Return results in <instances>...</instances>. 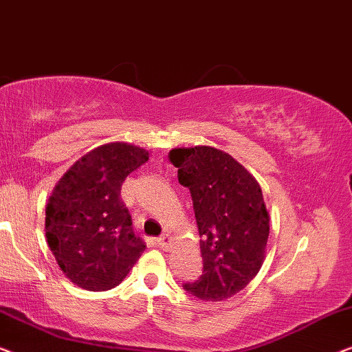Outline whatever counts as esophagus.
<instances>
[{"label":"esophagus","instance_id":"34e87169","mask_svg":"<svg viewBox=\"0 0 352 352\" xmlns=\"http://www.w3.org/2000/svg\"><path fill=\"white\" fill-rule=\"evenodd\" d=\"M170 242H172V237L169 236V234H164V236H161L160 239H156V244L161 247V249H164V250H167L170 247Z\"/></svg>","mask_w":352,"mask_h":352}]
</instances>
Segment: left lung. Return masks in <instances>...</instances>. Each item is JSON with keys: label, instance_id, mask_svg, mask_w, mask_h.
Segmentation results:
<instances>
[{"label": "left lung", "instance_id": "left-lung-1", "mask_svg": "<svg viewBox=\"0 0 352 352\" xmlns=\"http://www.w3.org/2000/svg\"><path fill=\"white\" fill-rule=\"evenodd\" d=\"M178 182L191 192L199 230L202 274L183 289L206 301L241 292L263 265L270 214L258 182L228 153L212 146L169 153Z\"/></svg>", "mask_w": 352, "mask_h": 352}]
</instances>
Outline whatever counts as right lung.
Masks as SVG:
<instances>
[{
  "mask_svg": "<svg viewBox=\"0 0 352 352\" xmlns=\"http://www.w3.org/2000/svg\"><path fill=\"white\" fill-rule=\"evenodd\" d=\"M146 161L140 146L107 143L76 161L54 188L46 207L47 244L63 274L81 289L118 285L145 250L121 186Z\"/></svg>",
  "mask_w": 352,
  "mask_h": 352,
  "instance_id": "1",
  "label": "right lung"
}]
</instances>
